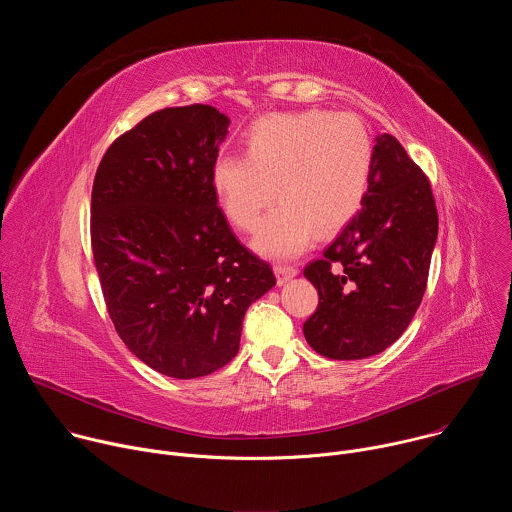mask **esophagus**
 Returning <instances> with one entry per match:
<instances>
[{
  "instance_id": "34e87169",
  "label": "esophagus",
  "mask_w": 512,
  "mask_h": 512,
  "mask_svg": "<svg viewBox=\"0 0 512 512\" xmlns=\"http://www.w3.org/2000/svg\"><path fill=\"white\" fill-rule=\"evenodd\" d=\"M298 273H300V271H298V267H294V265H281V263L275 265V275H277V283H279V285L287 283L291 277H296Z\"/></svg>"
}]
</instances>
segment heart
<instances>
[{"label": "heart", "mask_w": 512, "mask_h": 512, "mask_svg": "<svg viewBox=\"0 0 512 512\" xmlns=\"http://www.w3.org/2000/svg\"><path fill=\"white\" fill-rule=\"evenodd\" d=\"M245 156L223 154L210 184L229 221L253 231L278 194L253 245L269 257L300 255L318 235L340 231L360 210L373 172L371 133L352 113L300 111L257 119Z\"/></svg>", "instance_id": "heart-1"}]
</instances>
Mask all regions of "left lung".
I'll return each mask as SVG.
<instances>
[{"label": "left lung", "mask_w": 512, "mask_h": 512, "mask_svg": "<svg viewBox=\"0 0 512 512\" xmlns=\"http://www.w3.org/2000/svg\"><path fill=\"white\" fill-rule=\"evenodd\" d=\"M373 172L362 208L304 275L318 308L304 324L308 344L334 360L389 348L413 320L437 239L431 186L403 145L375 137Z\"/></svg>", "instance_id": "obj_1"}]
</instances>
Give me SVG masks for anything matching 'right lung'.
Segmentation results:
<instances>
[{"mask_svg":"<svg viewBox=\"0 0 512 512\" xmlns=\"http://www.w3.org/2000/svg\"><path fill=\"white\" fill-rule=\"evenodd\" d=\"M229 125L210 105L156 111L111 143L93 182L91 243L109 316L141 362L174 379L231 362L247 308L275 285L212 192Z\"/></svg>","mask_w":512,"mask_h":512,"instance_id":"obj_1","label":"right lung"}]
</instances>
